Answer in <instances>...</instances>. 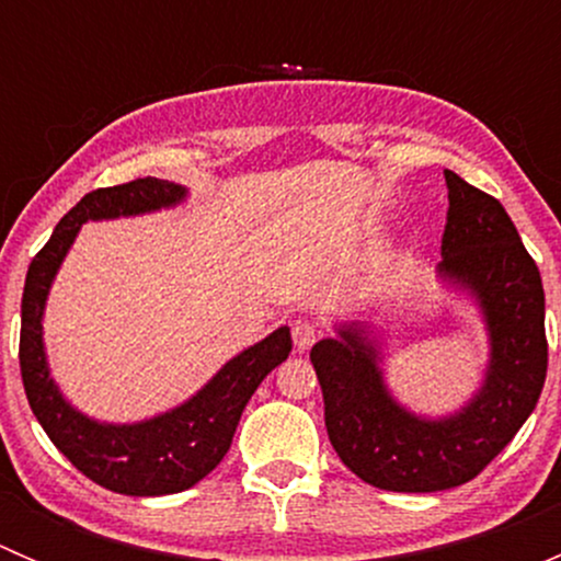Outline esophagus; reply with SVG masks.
<instances>
[{
    "label": "esophagus",
    "mask_w": 561,
    "mask_h": 561,
    "mask_svg": "<svg viewBox=\"0 0 561 561\" xmlns=\"http://www.w3.org/2000/svg\"><path fill=\"white\" fill-rule=\"evenodd\" d=\"M317 342V325L309 320H296L293 322V344H296L298 353H307L309 347Z\"/></svg>",
    "instance_id": "obj_1"
}]
</instances>
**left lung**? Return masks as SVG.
Instances as JSON below:
<instances>
[{
    "label": "left lung",
    "instance_id": "8db88e82",
    "mask_svg": "<svg viewBox=\"0 0 561 561\" xmlns=\"http://www.w3.org/2000/svg\"><path fill=\"white\" fill-rule=\"evenodd\" d=\"M448 225L443 285L467 293L489 333L483 382L448 415L407 410L386 382L380 336L366 322L336 325L309 358L325 401V428L350 472L404 494L456 489L491 463L540 399L548 369L546 296L535 260L496 197L445 171Z\"/></svg>",
    "mask_w": 561,
    "mask_h": 561
}]
</instances>
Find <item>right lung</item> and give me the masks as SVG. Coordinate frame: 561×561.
I'll list each match as a JSON object with an SVG mask.
<instances>
[{
    "mask_svg": "<svg viewBox=\"0 0 561 561\" xmlns=\"http://www.w3.org/2000/svg\"><path fill=\"white\" fill-rule=\"evenodd\" d=\"M190 190L165 179H135L81 197L32 260L21 298V377L32 412L59 448L89 480L127 496L179 494L201 483L233 443L247 401L290 355V328L241 350L195 396L173 410L138 423H103L83 415L50 377L43 342V314L50 285L87 222L173 208Z\"/></svg>",
    "mask_w": 561,
    "mask_h": 561,
    "instance_id": "1",
    "label": "right lung"
}]
</instances>
